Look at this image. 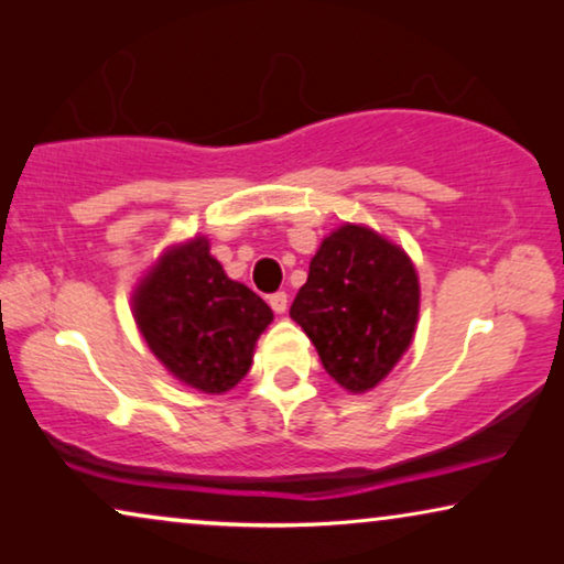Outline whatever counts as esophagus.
I'll use <instances>...</instances> for the list:
<instances>
[{"label": "esophagus", "instance_id": "esophagus-1", "mask_svg": "<svg viewBox=\"0 0 564 564\" xmlns=\"http://www.w3.org/2000/svg\"><path fill=\"white\" fill-rule=\"evenodd\" d=\"M288 303H290L288 292H274V295H269V305H272L274 313L282 315L284 311H288Z\"/></svg>", "mask_w": 564, "mask_h": 564}]
</instances>
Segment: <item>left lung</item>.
Wrapping results in <instances>:
<instances>
[{
	"mask_svg": "<svg viewBox=\"0 0 564 564\" xmlns=\"http://www.w3.org/2000/svg\"><path fill=\"white\" fill-rule=\"evenodd\" d=\"M421 288L408 253L367 226L344 223L311 259L290 318L344 390L380 384L413 341Z\"/></svg>",
	"mask_w": 564,
	"mask_h": 564,
	"instance_id": "1",
	"label": "left lung"
}]
</instances>
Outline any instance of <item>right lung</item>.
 <instances>
[{
  "label": "right lung",
  "mask_w": 564,
  "mask_h": 564,
  "mask_svg": "<svg viewBox=\"0 0 564 564\" xmlns=\"http://www.w3.org/2000/svg\"><path fill=\"white\" fill-rule=\"evenodd\" d=\"M133 315L153 357L207 395L243 380L274 318L257 292L223 272L205 236L161 253L133 292Z\"/></svg>",
  "instance_id": "right-lung-1"
}]
</instances>
